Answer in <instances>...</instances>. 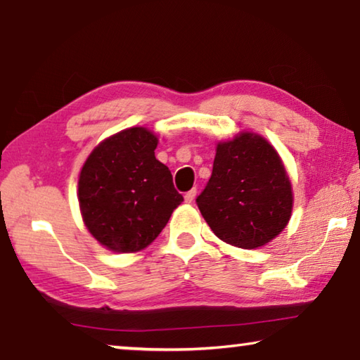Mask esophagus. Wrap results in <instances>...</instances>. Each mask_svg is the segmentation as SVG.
I'll return each instance as SVG.
<instances>
[{
  "instance_id": "obj_1",
  "label": "esophagus",
  "mask_w": 360,
  "mask_h": 360,
  "mask_svg": "<svg viewBox=\"0 0 360 360\" xmlns=\"http://www.w3.org/2000/svg\"><path fill=\"white\" fill-rule=\"evenodd\" d=\"M195 195H197V188H192V191H188V192L184 195L186 203H192L193 198H195Z\"/></svg>"
}]
</instances>
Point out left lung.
Wrapping results in <instances>:
<instances>
[{"label":"left lung","instance_id":"8db88e82","mask_svg":"<svg viewBox=\"0 0 360 360\" xmlns=\"http://www.w3.org/2000/svg\"><path fill=\"white\" fill-rule=\"evenodd\" d=\"M292 187L275 148L255 133L219 143L208 184L197 197L198 210L217 238L255 249L288 225Z\"/></svg>","mask_w":360,"mask_h":360}]
</instances>
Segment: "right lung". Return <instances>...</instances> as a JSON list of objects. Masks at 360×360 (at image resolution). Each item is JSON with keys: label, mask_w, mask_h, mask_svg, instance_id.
I'll list each match as a JSON object with an SVG mask.
<instances>
[{"label": "right lung", "mask_w": 360, "mask_h": 360, "mask_svg": "<svg viewBox=\"0 0 360 360\" xmlns=\"http://www.w3.org/2000/svg\"><path fill=\"white\" fill-rule=\"evenodd\" d=\"M157 143L143 127L122 130L96 146L79 174L85 227L111 251L149 246L184 202L172 172L155 158Z\"/></svg>", "instance_id": "1"}]
</instances>
